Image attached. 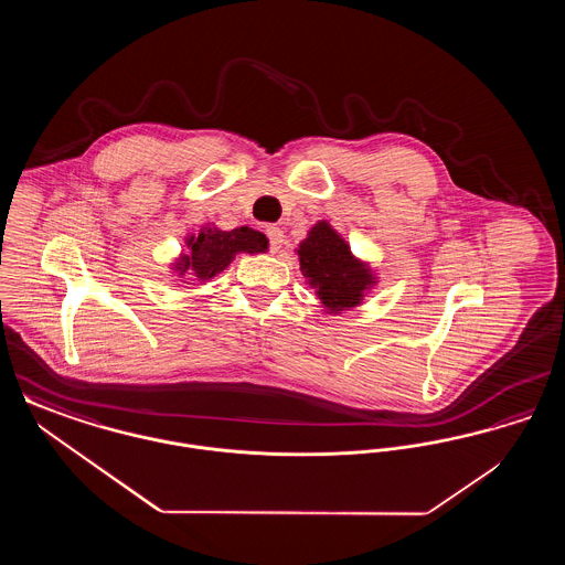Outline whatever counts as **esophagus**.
<instances>
[{
    "label": "esophagus",
    "instance_id": "obj_1",
    "mask_svg": "<svg viewBox=\"0 0 565 565\" xmlns=\"http://www.w3.org/2000/svg\"><path fill=\"white\" fill-rule=\"evenodd\" d=\"M267 237H269L270 252H277L284 245V231L279 226H269L267 228Z\"/></svg>",
    "mask_w": 565,
    "mask_h": 565
}]
</instances>
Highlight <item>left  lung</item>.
<instances>
[{"label": "left lung", "mask_w": 565, "mask_h": 565, "mask_svg": "<svg viewBox=\"0 0 565 565\" xmlns=\"http://www.w3.org/2000/svg\"><path fill=\"white\" fill-rule=\"evenodd\" d=\"M296 252L302 275L318 290L328 313L358 307L375 284L371 269L351 254L350 245L328 222H318Z\"/></svg>", "instance_id": "left-lung-1"}]
</instances>
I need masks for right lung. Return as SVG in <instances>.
<instances>
[{"mask_svg":"<svg viewBox=\"0 0 565 565\" xmlns=\"http://www.w3.org/2000/svg\"><path fill=\"white\" fill-rule=\"evenodd\" d=\"M186 245H189V252L178 258L173 270L180 275L192 270L201 281H207L226 269L239 252H247V254L267 252L269 239L249 226H239L233 231H220L215 226L214 228L205 226L199 235H190Z\"/></svg>","mask_w":565,"mask_h":565,"instance_id":"obj_1","label":"right lung"}]
</instances>
